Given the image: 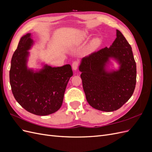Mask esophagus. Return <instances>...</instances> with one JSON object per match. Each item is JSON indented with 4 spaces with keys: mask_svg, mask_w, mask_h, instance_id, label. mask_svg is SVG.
<instances>
[{
    "mask_svg": "<svg viewBox=\"0 0 152 152\" xmlns=\"http://www.w3.org/2000/svg\"><path fill=\"white\" fill-rule=\"evenodd\" d=\"M79 61H73V63H72V68H73V70H76L77 69V68H78V66H79Z\"/></svg>",
    "mask_w": 152,
    "mask_h": 152,
    "instance_id": "34e87169",
    "label": "esophagus"
}]
</instances>
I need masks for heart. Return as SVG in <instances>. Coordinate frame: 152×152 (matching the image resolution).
<instances>
[{
  "label": "heart",
  "mask_w": 152,
  "mask_h": 152,
  "mask_svg": "<svg viewBox=\"0 0 152 152\" xmlns=\"http://www.w3.org/2000/svg\"><path fill=\"white\" fill-rule=\"evenodd\" d=\"M88 37H89V34H87V32H84V33H83V34H82L80 39L81 40H84L88 38ZM100 44H101V40L100 39H99L98 38L93 39V40L91 41V42L90 44V49H91V50H94V49H96L98 47H99V45H100Z\"/></svg>",
  "instance_id": "obj_1"
}]
</instances>
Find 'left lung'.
<instances>
[{"mask_svg": "<svg viewBox=\"0 0 152 152\" xmlns=\"http://www.w3.org/2000/svg\"><path fill=\"white\" fill-rule=\"evenodd\" d=\"M110 58L119 63L118 71L107 72ZM79 70L88 103L103 112L122 107L132 96L136 83V65L130 44L117 30V38L109 48H104L82 58Z\"/></svg>", "mask_w": 152, "mask_h": 152, "instance_id": "left-lung-1", "label": "left lung"}]
</instances>
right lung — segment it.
Here are the masks:
<instances>
[{
	"label": "right lung",
	"mask_w": 152,
	"mask_h": 152,
	"mask_svg": "<svg viewBox=\"0 0 152 152\" xmlns=\"http://www.w3.org/2000/svg\"><path fill=\"white\" fill-rule=\"evenodd\" d=\"M31 34L21 38L14 53L10 71V80L14 97L30 113L44 116L53 113L61 107L72 67L44 65L39 72L27 68L29 50L34 43Z\"/></svg>",
	"instance_id": "add662e5"
}]
</instances>
